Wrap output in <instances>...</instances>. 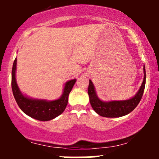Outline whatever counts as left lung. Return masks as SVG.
<instances>
[{
    "label": "left lung",
    "instance_id": "1",
    "mask_svg": "<svg viewBox=\"0 0 159 159\" xmlns=\"http://www.w3.org/2000/svg\"><path fill=\"white\" fill-rule=\"evenodd\" d=\"M144 79L140 89L137 94L129 100L125 101H111V102H103L100 100L97 96L94 90L92 81L89 80V85L88 89V93L89 95L90 103L91 107L96 113L105 118H118L124 116L132 111L137 107L143 95L144 90L145 87L146 74L145 68L144 65Z\"/></svg>",
    "mask_w": 159,
    "mask_h": 159
}]
</instances>
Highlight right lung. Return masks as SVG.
Here are the masks:
<instances>
[{"label": "right lung", "mask_w": 159, "mask_h": 159, "mask_svg": "<svg viewBox=\"0 0 159 159\" xmlns=\"http://www.w3.org/2000/svg\"><path fill=\"white\" fill-rule=\"evenodd\" d=\"M17 58L13 64L11 73V87L14 97L19 108L26 115L39 121H50L60 115L64 111L68 105V95L75 84L76 79L70 80L66 82L64 88L63 94L60 98L54 101L38 100L29 98L20 92L15 78Z\"/></svg>", "instance_id": "1"}]
</instances>
